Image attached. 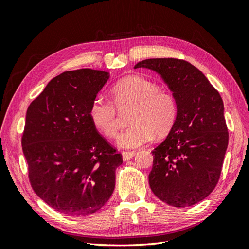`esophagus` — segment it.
Here are the masks:
<instances>
[{
  "mask_svg": "<svg viewBox=\"0 0 249 249\" xmlns=\"http://www.w3.org/2000/svg\"><path fill=\"white\" fill-rule=\"evenodd\" d=\"M136 155V152L134 151H123L122 152V156H123V160H129L130 158H133Z\"/></svg>",
  "mask_w": 249,
  "mask_h": 249,
  "instance_id": "obj_1",
  "label": "esophagus"
}]
</instances>
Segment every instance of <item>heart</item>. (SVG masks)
Returning a JSON list of instances; mask_svg holds the SVG:
<instances>
[{"label": "heart", "mask_w": 249, "mask_h": 249, "mask_svg": "<svg viewBox=\"0 0 249 249\" xmlns=\"http://www.w3.org/2000/svg\"><path fill=\"white\" fill-rule=\"evenodd\" d=\"M131 108V124L118 138V144L135 149L147 143L154 135L166 136L178 115L176 97L154 81L140 76L122 79L111 89V102L95 98L89 108L92 124L108 138H114L120 128V112Z\"/></svg>", "instance_id": "heart-1"}]
</instances>
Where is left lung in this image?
<instances>
[{"mask_svg": "<svg viewBox=\"0 0 249 249\" xmlns=\"http://www.w3.org/2000/svg\"><path fill=\"white\" fill-rule=\"evenodd\" d=\"M140 67L160 73L178 105L171 131L152 152L151 189L169 205H194L213 192L220 178L229 141L223 99L187 61L149 59L135 65Z\"/></svg>", "mask_w": 249, "mask_h": 249, "instance_id": "1", "label": "left lung"}]
</instances>
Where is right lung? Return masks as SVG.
Listing matches in <instances>:
<instances>
[{"mask_svg": "<svg viewBox=\"0 0 249 249\" xmlns=\"http://www.w3.org/2000/svg\"><path fill=\"white\" fill-rule=\"evenodd\" d=\"M108 78L91 68L62 72L26 111L21 144L31 186L52 209L72 217L103 208L123 162L89 116Z\"/></svg>", "mask_w": 249, "mask_h": 249, "instance_id": "add662e5", "label": "right lung"}]
</instances>
